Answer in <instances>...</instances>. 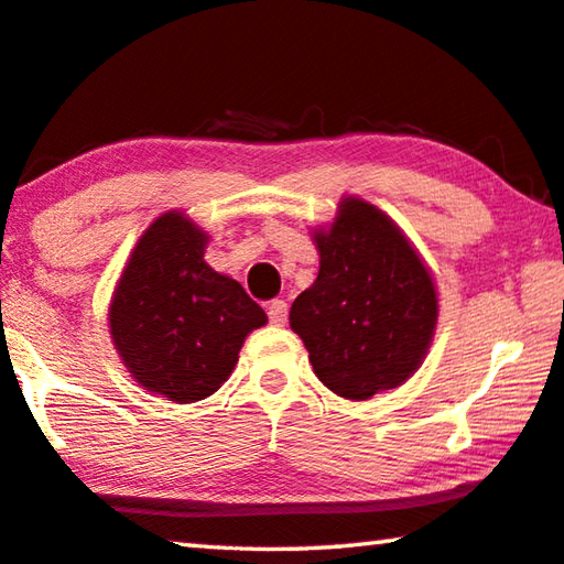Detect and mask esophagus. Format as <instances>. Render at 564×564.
Instances as JSON below:
<instances>
[{"instance_id":"1","label":"esophagus","mask_w":564,"mask_h":564,"mask_svg":"<svg viewBox=\"0 0 564 564\" xmlns=\"http://www.w3.org/2000/svg\"><path fill=\"white\" fill-rule=\"evenodd\" d=\"M268 318H271L273 326H283L285 318H289V303L281 299L268 303Z\"/></svg>"}]
</instances>
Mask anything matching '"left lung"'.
<instances>
[{
	"label": "left lung",
	"instance_id": "left-lung-1",
	"mask_svg": "<svg viewBox=\"0 0 564 564\" xmlns=\"http://www.w3.org/2000/svg\"><path fill=\"white\" fill-rule=\"evenodd\" d=\"M318 275L291 306L314 373L336 397L366 401L397 389L426 359L440 293L414 243L377 205L344 195L311 230Z\"/></svg>",
	"mask_w": 564,
	"mask_h": 564
}]
</instances>
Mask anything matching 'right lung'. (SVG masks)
Segmentation results:
<instances>
[{
  "label": "right lung",
  "mask_w": 564,
  "mask_h": 564,
  "mask_svg": "<svg viewBox=\"0 0 564 564\" xmlns=\"http://www.w3.org/2000/svg\"><path fill=\"white\" fill-rule=\"evenodd\" d=\"M210 236L183 210L158 216L124 263L107 326L120 361L150 394L193 404L228 381L265 311L205 263Z\"/></svg>",
  "instance_id": "1"
}]
</instances>
